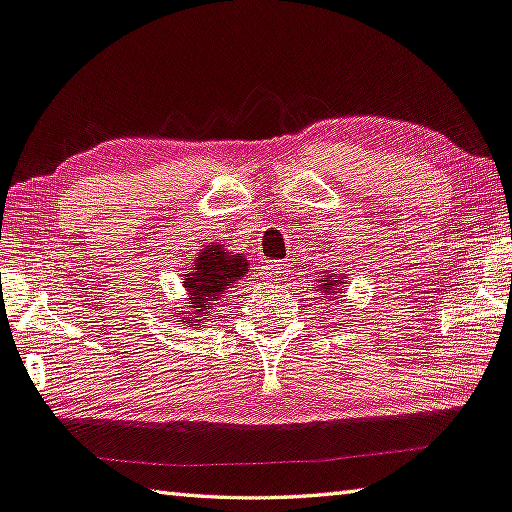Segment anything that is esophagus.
Returning <instances> with one entry per match:
<instances>
[{
	"instance_id": "34e87169",
	"label": "esophagus",
	"mask_w": 512,
	"mask_h": 512,
	"mask_svg": "<svg viewBox=\"0 0 512 512\" xmlns=\"http://www.w3.org/2000/svg\"><path fill=\"white\" fill-rule=\"evenodd\" d=\"M282 273H284V266L282 264H268L266 266V275L271 277V280H273V277H280Z\"/></svg>"
}]
</instances>
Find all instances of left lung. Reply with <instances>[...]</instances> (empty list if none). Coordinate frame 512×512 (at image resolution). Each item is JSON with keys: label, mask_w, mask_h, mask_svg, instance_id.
I'll use <instances>...</instances> for the list:
<instances>
[{"label": "left lung", "mask_w": 512, "mask_h": 512, "mask_svg": "<svg viewBox=\"0 0 512 512\" xmlns=\"http://www.w3.org/2000/svg\"><path fill=\"white\" fill-rule=\"evenodd\" d=\"M318 282H320L318 284V293L324 297V300H331L333 295H338L340 286L345 284V275H336V273L322 275V280H318Z\"/></svg>", "instance_id": "obj_1"}]
</instances>
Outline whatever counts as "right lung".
<instances>
[{"instance_id": "obj_1", "label": "right lung", "mask_w": 512, "mask_h": 512, "mask_svg": "<svg viewBox=\"0 0 512 512\" xmlns=\"http://www.w3.org/2000/svg\"><path fill=\"white\" fill-rule=\"evenodd\" d=\"M188 271V275H183V286L188 291L190 318L181 320V313L174 315V318H179V322L185 324L206 320V315L212 313V304H217V300L228 293V288L246 275L248 259L228 253V250H224V244H212L201 250L197 259H194V266L188 268Z\"/></svg>"}]
</instances>
